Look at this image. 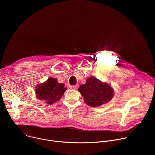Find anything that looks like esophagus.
Masks as SVG:
<instances>
[{
	"label": "esophagus",
	"instance_id": "obj_1",
	"mask_svg": "<svg viewBox=\"0 0 155 155\" xmlns=\"http://www.w3.org/2000/svg\"><path fill=\"white\" fill-rule=\"evenodd\" d=\"M78 84H76V85H72V86H70V87L71 89H74V90H77V88L78 87Z\"/></svg>",
	"mask_w": 155,
	"mask_h": 155
}]
</instances>
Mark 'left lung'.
I'll return each instance as SVG.
<instances>
[{"label":"left lung","instance_id":"left-lung-1","mask_svg":"<svg viewBox=\"0 0 155 155\" xmlns=\"http://www.w3.org/2000/svg\"><path fill=\"white\" fill-rule=\"evenodd\" d=\"M78 90L84 97L86 104L93 107L108 102L114 96L111 86L94 77L87 78L86 83L80 85Z\"/></svg>","mask_w":155,"mask_h":155}]
</instances>
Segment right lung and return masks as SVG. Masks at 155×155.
I'll list each match as a JSON object with an SVG mask.
<instances>
[{"label":"right lung","instance_id":"add662e5","mask_svg":"<svg viewBox=\"0 0 155 155\" xmlns=\"http://www.w3.org/2000/svg\"><path fill=\"white\" fill-rule=\"evenodd\" d=\"M65 90L64 84L59 83L54 78H50L37 86L35 93L39 99L46 101L47 104L51 105L60 99Z\"/></svg>","mask_w":155,"mask_h":155}]
</instances>
